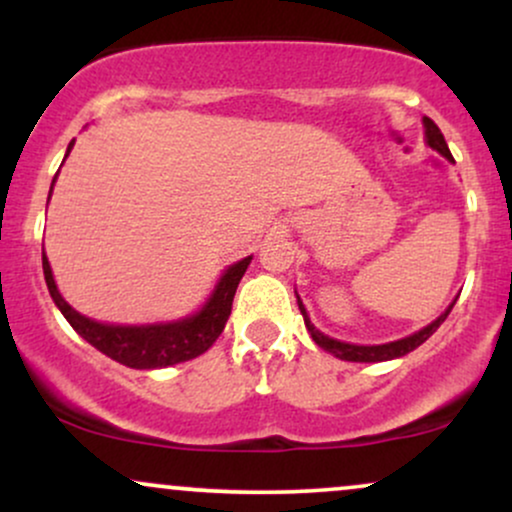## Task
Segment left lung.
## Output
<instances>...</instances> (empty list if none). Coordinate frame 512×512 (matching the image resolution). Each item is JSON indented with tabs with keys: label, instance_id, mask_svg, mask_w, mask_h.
Segmentation results:
<instances>
[{
	"label": "left lung",
	"instance_id": "1",
	"mask_svg": "<svg viewBox=\"0 0 512 512\" xmlns=\"http://www.w3.org/2000/svg\"><path fill=\"white\" fill-rule=\"evenodd\" d=\"M424 127H426V142L431 149H436L438 154H443L448 161H452V154L448 149V144H445V137L443 132H440L436 122L431 120V117H424ZM298 298V296H296ZM455 305V303H452ZM452 305L448 310H445L443 315L438 317V320H433L431 325L424 327V330L414 332L411 337H404V339H397V342H390V344H378V346H361V344H349V342H339V339H332L327 337V334H322L320 330H315V325L310 322L308 313H305L301 298H298V308H301V315L305 320V327H308L310 337H313V342L317 346H322L325 351H330L332 356L342 358V361H354V363H378V361H392V358H399L404 354H409V351H414L416 346H421L426 342L428 337H431L433 332L438 330L440 325L445 322V317L450 315Z\"/></svg>",
	"mask_w": 512,
	"mask_h": 512
}]
</instances>
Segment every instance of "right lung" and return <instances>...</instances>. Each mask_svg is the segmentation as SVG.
<instances>
[{"label":"right lung","mask_w":512,"mask_h":512,"mask_svg":"<svg viewBox=\"0 0 512 512\" xmlns=\"http://www.w3.org/2000/svg\"><path fill=\"white\" fill-rule=\"evenodd\" d=\"M74 139L69 142L67 156L72 151ZM55 182V180H52ZM52 192V190H50ZM50 199V197H48ZM252 257H245L223 272V276L216 284L214 293L199 313L185 317L178 322H161V325H142V327H122V325H103V322L91 320V317L76 313V310L62 298L57 291L55 279H52V269L48 257L43 250V272L45 284L62 315L67 317L69 325L74 327L88 344L96 346L105 356L113 361L122 363V366L149 370V368H166L175 366V363L190 361L209 349L211 344L219 339V334L226 327L228 315H231L233 296L243 279L245 269H248Z\"/></svg>","instance_id":"1"}]
</instances>
